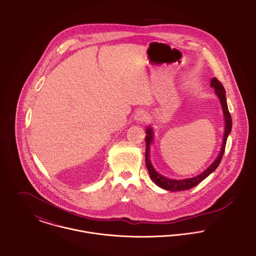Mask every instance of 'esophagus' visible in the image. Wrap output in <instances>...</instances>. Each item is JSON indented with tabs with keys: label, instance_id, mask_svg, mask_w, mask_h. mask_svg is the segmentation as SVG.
<instances>
[{
	"label": "esophagus",
	"instance_id": "obj_1",
	"mask_svg": "<svg viewBox=\"0 0 256 256\" xmlns=\"http://www.w3.org/2000/svg\"><path fill=\"white\" fill-rule=\"evenodd\" d=\"M135 120L139 123H143V122H146V119H148V116H146V113L143 111V110H138L136 113H135V116H134Z\"/></svg>",
	"mask_w": 256,
	"mask_h": 256
}]
</instances>
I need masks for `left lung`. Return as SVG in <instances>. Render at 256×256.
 <instances>
[{
    "mask_svg": "<svg viewBox=\"0 0 256 256\" xmlns=\"http://www.w3.org/2000/svg\"><path fill=\"white\" fill-rule=\"evenodd\" d=\"M211 86L215 88V92L218 96L220 102V106L222 108V111H224V122H226V127H224V142H222V146L220 148L219 156L218 158L215 160V162L206 170H204L201 174L192 178H188V180H170L162 176H160V174H158L154 168H152L150 160L148 158V150H150V145L152 139V131L150 128L146 129V166L148 168V172L150 174V178L152 180V182L156 183L158 186L170 190V191H182V190H187L190 189L196 185H198L199 183L201 182L202 180H204L208 176H210L220 164L224 152V146H226V142L228 139V136L232 130V116L228 112V104H226V90L222 86V84H220L219 80L217 78H213L211 80Z\"/></svg>",
    "mask_w": 256,
    "mask_h": 256,
    "instance_id": "8db88e82",
    "label": "left lung"
}]
</instances>
